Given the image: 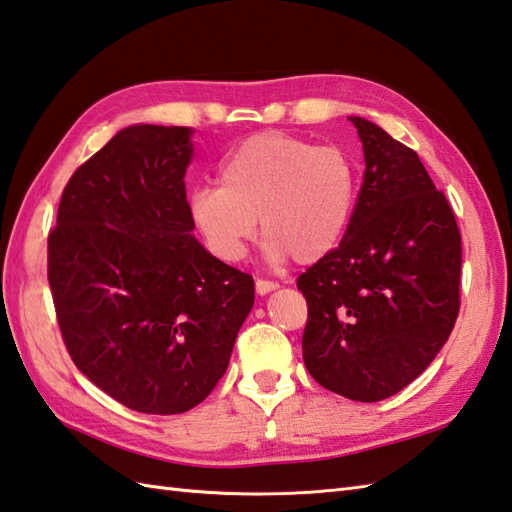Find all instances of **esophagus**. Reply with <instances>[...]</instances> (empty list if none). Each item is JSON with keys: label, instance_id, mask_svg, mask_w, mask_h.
Masks as SVG:
<instances>
[{"label": "esophagus", "instance_id": "obj_1", "mask_svg": "<svg viewBox=\"0 0 512 512\" xmlns=\"http://www.w3.org/2000/svg\"><path fill=\"white\" fill-rule=\"evenodd\" d=\"M277 288H279L277 281H270V279H257V281H255L257 295H268V292H273V290H277Z\"/></svg>", "mask_w": 512, "mask_h": 512}]
</instances>
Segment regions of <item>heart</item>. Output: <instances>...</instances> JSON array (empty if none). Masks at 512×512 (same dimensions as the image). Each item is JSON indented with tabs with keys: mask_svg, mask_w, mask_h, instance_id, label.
<instances>
[{
	"mask_svg": "<svg viewBox=\"0 0 512 512\" xmlns=\"http://www.w3.org/2000/svg\"><path fill=\"white\" fill-rule=\"evenodd\" d=\"M356 193V167L341 147L262 132L228 151L220 187L200 184L189 191L187 211L222 262L244 255L259 217L270 259L292 255L297 264H314L341 244Z\"/></svg>",
	"mask_w": 512,
	"mask_h": 512,
	"instance_id": "obj_1",
	"label": "heart"
}]
</instances>
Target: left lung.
<instances>
[{
	"instance_id": "left-lung-1",
	"label": "left lung",
	"mask_w": 512,
	"mask_h": 512,
	"mask_svg": "<svg viewBox=\"0 0 512 512\" xmlns=\"http://www.w3.org/2000/svg\"><path fill=\"white\" fill-rule=\"evenodd\" d=\"M365 173L350 228L297 279L308 303L303 363L325 389L376 402L436 358L460 312L462 235L418 154L350 116Z\"/></svg>"
}]
</instances>
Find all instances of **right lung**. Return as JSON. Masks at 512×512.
Here are the masks:
<instances>
[{"mask_svg": "<svg viewBox=\"0 0 512 512\" xmlns=\"http://www.w3.org/2000/svg\"><path fill=\"white\" fill-rule=\"evenodd\" d=\"M191 129L132 125L72 173L48 235V281L74 365L140 413L211 394L255 281L193 237Z\"/></svg>", "mask_w": 512, "mask_h": 512, "instance_id": "obj_1", "label": "right lung"}]
</instances>
